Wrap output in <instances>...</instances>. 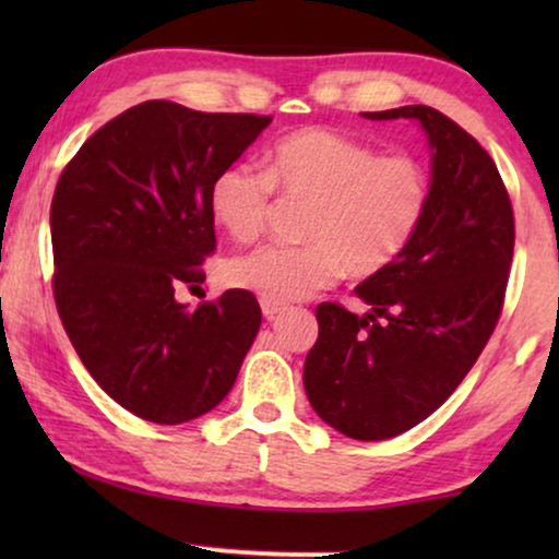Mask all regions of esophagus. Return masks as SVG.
I'll list each match as a JSON object with an SVG mask.
<instances>
[{
  "label": "esophagus",
  "instance_id": "34e87169",
  "mask_svg": "<svg viewBox=\"0 0 559 559\" xmlns=\"http://www.w3.org/2000/svg\"><path fill=\"white\" fill-rule=\"evenodd\" d=\"M259 305H262V312H264L266 320H274L282 310H285V305L277 302V300H266V297H262V300H259Z\"/></svg>",
  "mask_w": 559,
  "mask_h": 559
}]
</instances>
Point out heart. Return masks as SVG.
Wrapping results in <instances>:
<instances>
[{
    "label": "heart",
    "mask_w": 559,
    "mask_h": 559,
    "mask_svg": "<svg viewBox=\"0 0 559 559\" xmlns=\"http://www.w3.org/2000/svg\"><path fill=\"white\" fill-rule=\"evenodd\" d=\"M274 188L308 201L302 247H262L226 266L234 287L266 300H302L341 272L371 277L404 254L430 205V175L415 157L333 129H300L266 152V170L228 165L211 182V213L236 241L264 231Z\"/></svg>",
    "instance_id": "1"
}]
</instances>
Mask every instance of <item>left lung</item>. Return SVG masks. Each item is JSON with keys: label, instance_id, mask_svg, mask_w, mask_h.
I'll list each match as a JSON object with an SVG mask.
<instances>
[{"label": "left lung", "instance_id": "1", "mask_svg": "<svg viewBox=\"0 0 559 559\" xmlns=\"http://www.w3.org/2000/svg\"><path fill=\"white\" fill-rule=\"evenodd\" d=\"M412 119L430 144L425 221L384 272L356 287L369 312L318 305L305 394L354 440H389L432 415L476 364L501 316L514 213L501 175L473 136L432 106L366 111Z\"/></svg>", "mask_w": 559, "mask_h": 559}]
</instances>
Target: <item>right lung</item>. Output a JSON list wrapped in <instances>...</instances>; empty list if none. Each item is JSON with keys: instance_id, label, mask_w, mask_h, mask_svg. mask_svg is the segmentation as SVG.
Wrapping results in <instances>:
<instances>
[{"instance_id": "1", "label": "right lung", "mask_w": 559, "mask_h": 559, "mask_svg": "<svg viewBox=\"0 0 559 559\" xmlns=\"http://www.w3.org/2000/svg\"><path fill=\"white\" fill-rule=\"evenodd\" d=\"M270 121L144 102L91 134L60 175L58 316L96 384L147 423L182 425L216 407L262 325L247 289L188 310L175 287L205 280L211 182Z\"/></svg>"}]
</instances>
